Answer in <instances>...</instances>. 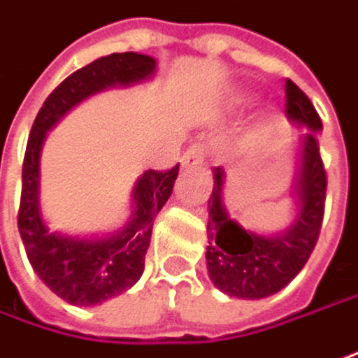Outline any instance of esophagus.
<instances>
[{"mask_svg":"<svg viewBox=\"0 0 358 358\" xmlns=\"http://www.w3.org/2000/svg\"><path fill=\"white\" fill-rule=\"evenodd\" d=\"M207 157V145L205 143H194L190 145L184 153H182V166L184 168H194V166H201Z\"/></svg>","mask_w":358,"mask_h":358,"instance_id":"obj_1","label":"esophagus"}]
</instances>
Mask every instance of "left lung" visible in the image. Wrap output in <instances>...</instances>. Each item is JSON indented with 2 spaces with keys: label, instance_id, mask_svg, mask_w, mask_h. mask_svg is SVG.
Wrapping results in <instances>:
<instances>
[{
  "label": "left lung",
  "instance_id": "left-lung-1",
  "mask_svg": "<svg viewBox=\"0 0 358 358\" xmlns=\"http://www.w3.org/2000/svg\"><path fill=\"white\" fill-rule=\"evenodd\" d=\"M285 113L289 120L309 129V133L301 135L295 178L299 211L293 225L276 236H260L244 229L227 215L223 205V168L213 170L215 184L209 199L207 268L213 285L229 297L262 299L275 295L306 266L320 238L328 184L317 143L322 118L311 100L291 80L285 83Z\"/></svg>",
  "mask_w": 358,
  "mask_h": 358
}]
</instances>
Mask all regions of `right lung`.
I'll use <instances>...</instances> for the list:
<instances>
[{
	"instance_id": "right-lung-1",
	"label": "right lung",
	"mask_w": 358,
	"mask_h": 358,
	"mask_svg": "<svg viewBox=\"0 0 358 358\" xmlns=\"http://www.w3.org/2000/svg\"><path fill=\"white\" fill-rule=\"evenodd\" d=\"M155 59L139 52H113L73 71L59 83L38 110L22 166L17 229L34 273L55 295L71 306H96L131 289L145 268L155 215L162 211L178 178V166L147 170L133 188L131 221L108 238H71L47 227L38 205L41 149L47 131L87 96L114 85L149 80Z\"/></svg>"
}]
</instances>
